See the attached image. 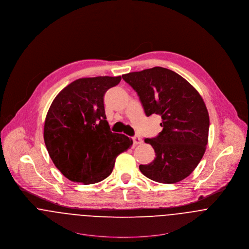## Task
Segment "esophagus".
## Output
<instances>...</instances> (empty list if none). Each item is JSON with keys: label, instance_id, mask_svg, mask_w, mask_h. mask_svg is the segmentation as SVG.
<instances>
[{"label": "esophagus", "instance_id": "1", "mask_svg": "<svg viewBox=\"0 0 249 249\" xmlns=\"http://www.w3.org/2000/svg\"><path fill=\"white\" fill-rule=\"evenodd\" d=\"M132 141H133V144H134V145H139V144L142 143V140H141V138H140L138 135L133 136V137H132Z\"/></svg>", "mask_w": 249, "mask_h": 249}]
</instances>
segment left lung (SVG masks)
Here are the masks:
<instances>
[{"instance_id": "left-lung-1", "label": "left lung", "mask_w": 249, "mask_h": 249, "mask_svg": "<svg viewBox=\"0 0 249 249\" xmlns=\"http://www.w3.org/2000/svg\"><path fill=\"white\" fill-rule=\"evenodd\" d=\"M122 78L137 93L146 117H161L162 131L144 140L156 157L149 164H140V171L161 183L184 179L201 161L208 144L210 118L203 99L184 78L161 67Z\"/></svg>"}]
</instances>
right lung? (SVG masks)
<instances>
[{"instance_id": "right-lung-1", "label": "right lung", "mask_w": 249, "mask_h": 249, "mask_svg": "<svg viewBox=\"0 0 249 249\" xmlns=\"http://www.w3.org/2000/svg\"><path fill=\"white\" fill-rule=\"evenodd\" d=\"M121 76L81 78L64 88L47 113L44 141L59 171L71 181L100 182L113 171L117 156L132 145L128 136L110 131L104 95Z\"/></svg>"}]
</instances>
